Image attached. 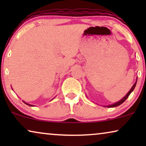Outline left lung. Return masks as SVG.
<instances>
[{
	"instance_id": "8db88e82",
	"label": "left lung",
	"mask_w": 146,
	"mask_h": 146,
	"mask_svg": "<svg viewBox=\"0 0 146 146\" xmlns=\"http://www.w3.org/2000/svg\"><path fill=\"white\" fill-rule=\"evenodd\" d=\"M137 77L136 81H135V82L134 84H133V85L132 86V87L131 88V89L129 90V91L128 92H127V93L126 94V95H125V96L123 97V98H122V99H121L120 100H119L118 102H115V103H114V104H110V105H108V106H104V107H108V108L117 107V106H118L121 105L122 103L124 102H125V100H126V99L127 98H128L129 94H130L133 92V90H134L135 87V85H136V83H137Z\"/></svg>"
}]
</instances>
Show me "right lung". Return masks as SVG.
<instances>
[{
  "label": "right lung",
  "mask_w": 146,
  "mask_h": 146,
  "mask_svg": "<svg viewBox=\"0 0 146 146\" xmlns=\"http://www.w3.org/2000/svg\"><path fill=\"white\" fill-rule=\"evenodd\" d=\"M54 99V98H53ZM53 99H52V100H53ZM23 102L24 103H25V104H27V105H28V106H35V105H32V104H28V103H27V102H25V101H23Z\"/></svg>",
  "instance_id": "right-lung-1"
}]
</instances>
